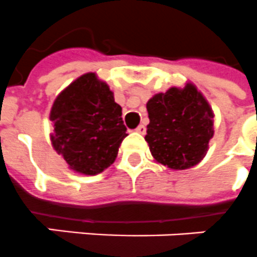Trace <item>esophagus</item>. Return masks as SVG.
Masks as SVG:
<instances>
[{
  "label": "esophagus",
  "instance_id": "obj_1",
  "mask_svg": "<svg viewBox=\"0 0 257 257\" xmlns=\"http://www.w3.org/2000/svg\"><path fill=\"white\" fill-rule=\"evenodd\" d=\"M136 132L137 133H141V135H144V133L147 132V128H145V125H139L137 128H136Z\"/></svg>",
  "mask_w": 257,
  "mask_h": 257
}]
</instances>
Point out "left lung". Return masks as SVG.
Listing matches in <instances>:
<instances>
[{
  "label": "left lung",
  "instance_id": "left-lung-1",
  "mask_svg": "<svg viewBox=\"0 0 257 257\" xmlns=\"http://www.w3.org/2000/svg\"><path fill=\"white\" fill-rule=\"evenodd\" d=\"M147 109L150 122L145 140L156 161L183 170L203 160L214 136V112L195 85L157 93Z\"/></svg>",
  "mask_w": 257,
  "mask_h": 257
}]
</instances>
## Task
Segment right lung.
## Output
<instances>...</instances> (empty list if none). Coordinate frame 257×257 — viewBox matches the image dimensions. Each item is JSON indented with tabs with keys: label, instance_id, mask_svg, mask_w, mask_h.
Listing matches in <instances>:
<instances>
[{
	"label": "right lung",
	"instance_id": "1",
	"mask_svg": "<svg viewBox=\"0 0 257 257\" xmlns=\"http://www.w3.org/2000/svg\"><path fill=\"white\" fill-rule=\"evenodd\" d=\"M121 114L105 81L95 72L81 75L53 104V148L74 172L99 174L113 164L128 136Z\"/></svg>",
	"mask_w": 257,
	"mask_h": 257
}]
</instances>
